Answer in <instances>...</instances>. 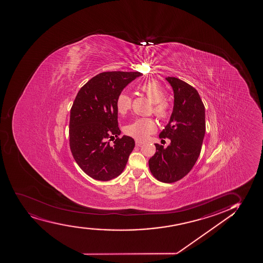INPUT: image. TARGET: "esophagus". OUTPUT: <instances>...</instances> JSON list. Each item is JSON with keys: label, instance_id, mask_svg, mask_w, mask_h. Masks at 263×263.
<instances>
[{"label": "esophagus", "instance_id": "1", "mask_svg": "<svg viewBox=\"0 0 263 263\" xmlns=\"http://www.w3.org/2000/svg\"><path fill=\"white\" fill-rule=\"evenodd\" d=\"M135 144H136L137 146H141V145L144 144V142L140 141V140H136V141H135Z\"/></svg>", "mask_w": 263, "mask_h": 263}]
</instances>
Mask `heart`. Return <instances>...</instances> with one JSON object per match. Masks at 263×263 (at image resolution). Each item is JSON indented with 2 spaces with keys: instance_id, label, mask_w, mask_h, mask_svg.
I'll return each mask as SVG.
<instances>
[{
  "instance_id": "obj_1",
  "label": "heart",
  "mask_w": 263,
  "mask_h": 263,
  "mask_svg": "<svg viewBox=\"0 0 263 263\" xmlns=\"http://www.w3.org/2000/svg\"><path fill=\"white\" fill-rule=\"evenodd\" d=\"M139 90L147 97L148 99L154 103L153 113L160 120H166L169 118L171 113V107L166 102L165 94L159 83L154 81L144 82L139 86ZM117 109L121 115L126 114L132 106V99L129 95L121 93L117 98L116 102ZM156 130V125L152 118H138L133 123L125 127V133L134 139L144 140L151 133Z\"/></svg>"
}]
</instances>
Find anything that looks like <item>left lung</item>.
Returning <instances> with one entry per match:
<instances>
[{
  "label": "left lung",
  "instance_id": "left-lung-1",
  "mask_svg": "<svg viewBox=\"0 0 263 263\" xmlns=\"http://www.w3.org/2000/svg\"><path fill=\"white\" fill-rule=\"evenodd\" d=\"M174 90V108L160 139H170L166 147L155 144L156 153L148 161L158 181L172 183L183 178L199 157L205 134V108L192 86L175 77H166Z\"/></svg>",
  "mask_w": 263,
  "mask_h": 263
}]
</instances>
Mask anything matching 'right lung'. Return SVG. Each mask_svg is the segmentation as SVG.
Returning <instances> with one entry per match:
<instances>
[{
	"label": "right lung",
	"instance_id": "add662e5",
	"mask_svg": "<svg viewBox=\"0 0 263 263\" xmlns=\"http://www.w3.org/2000/svg\"><path fill=\"white\" fill-rule=\"evenodd\" d=\"M139 72H103L79 90L70 110L69 144L76 163L91 178L109 181L124 171L135 146L120 135L117 98ZM117 139L111 145L109 141Z\"/></svg>",
	"mask_w": 263,
	"mask_h": 263
}]
</instances>
